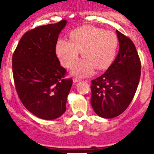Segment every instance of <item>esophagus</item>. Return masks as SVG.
Instances as JSON below:
<instances>
[{
  "label": "esophagus",
  "mask_w": 154,
  "mask_h": 154,
  "mask_svg": "<svg viewBox=\"0 0 154 154\" xmlns=\"http://www.w3.org/2000/svg\"><path fill=\"white\" fill-rule=\"evenodd\" d=\"M73 81H74V83H77V82L80 81V79H79V78H75V77H74V78H73Z\"/></svg>",
  "instance_id": "esophagus-1"
}]
</instances>
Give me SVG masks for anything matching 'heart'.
Instances as JSON below:
<instances>
[{"mask_svg": "<svg viewBox=\"0 0 154 154\" xmlns=\"http://www.w3.org/2000/svg\"><path fill=\"white\" fill-rule=\"evenodd\" d=\"M69 41L60 39L56 45V53L64 67L70 68L78 59L81 60L72 69L73 74L86 77L94 72L105 70L111 66L117 54L119 39L112 31L92 26H84L71 31Z\"/></svg>", "mask_w": 154, "mask_h": 154, "instance_id": "1", "label": "heart"}]
</instances>
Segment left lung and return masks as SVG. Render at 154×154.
Wrapping results in <instances>:
<instances>
[{
    "instance_id": "left-lung-1",
    "label": "left lung",
    "mask_w": 154,
    "mask_h": 154,
    "mask_svg": "<svg viewBox=\"0 0 154 154\" xmlns=\"http://www.w3.org/2000/svg\"><path fill=\"white\" fill-rule=\"evenodd\" d=\"M119 41L117 57L106 72L91 80V104L97 116L117 117L135 95L141 75V61L134 43L116 30Z\"/></svg>"
}]
</instances>
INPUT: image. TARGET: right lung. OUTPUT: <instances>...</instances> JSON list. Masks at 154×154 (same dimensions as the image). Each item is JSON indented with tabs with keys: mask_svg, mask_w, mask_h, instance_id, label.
I'll return each instance as SVG.
<instances>
[{
	"mask_svg": "<svg viewBox=\"0 0 154 154\" xmlns=\"http://www.w3.org/2000/svg\"><path fill=\"white\" fill-rule=\"evenodd\" d=\"M67 21L62 20L29 29L12 54V74L18 97L27 110L45 120L66 112L72 78L56 54L59 34Z\"/></svg>",
	"mask_w": 154,
	"mask_h": 154,
	"instance_id": "add662e5",
	"label": "right lung"
}]
</instances>
